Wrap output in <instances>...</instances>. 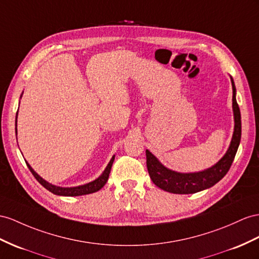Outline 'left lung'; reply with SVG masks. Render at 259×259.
I'll return each mask as SVG.
<instances>
[{
	"mask_svg": "<svg viewBox=\"0 0 259 259\" xmlns=\"http://www.w3.org/2000/svg\"><path fill=\"white\" fill-rule=\"evenodd\" d=\"M232 89H233V97H232V107L234 114V132L227 153L213 166L197 173H178L171 170L157 160L149 150L145 151L147 154V167L149 175L157 187L168 191L171 194H195L198 191L210 188L219 181L227 175L232 163L234 161L235 154L241 142L242 123L241 111L236 102V89L233 78L231 77Z\"/></svg>",
	"mask_w": 259,
	"mask_h": 259,
	"instance_id": "obj_1",
	"label": "left lung"
}]
</instances>
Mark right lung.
Instances as JSON below:
<instances>
[{
    "mask_svg": "<svg viewBox=\"0 0 259 259\" xmlns=\"http://www.w3.org/2000/svg\"><path fill=\"white\" fill-rule=\"evenodd\" d=\"M16 120H17V116H16ZM15 132L17 135V129L15 128ZM114 160H115V155L111 157L110 162L108 163L107 167L105 168V170L103 171V174L99 176L98 178H96L95 181H93L91 183H88V184H84V185H81V186H76V187H59V186H55V185H52L48 182H46L44 178H41L40 176H39L36 171L31 168L30 165L26 162V164H27V166L29 168V170L31 171V174L34 175V177L36 178V180L40 183L42 186L49 190L50 193L55 194V195H58V196H68V197H75V196H83V195H89V194H93V193H96V191H98L99 189H102L105 184L107 183L108 181V177H109V173H110V169H111V166H112V163H114Z\"/></svg>",
    "mask_w": 259,
    "mask_h": 259,
    "instance_id": "add662e5",
    "label": "right lung"
}]
</instances>
